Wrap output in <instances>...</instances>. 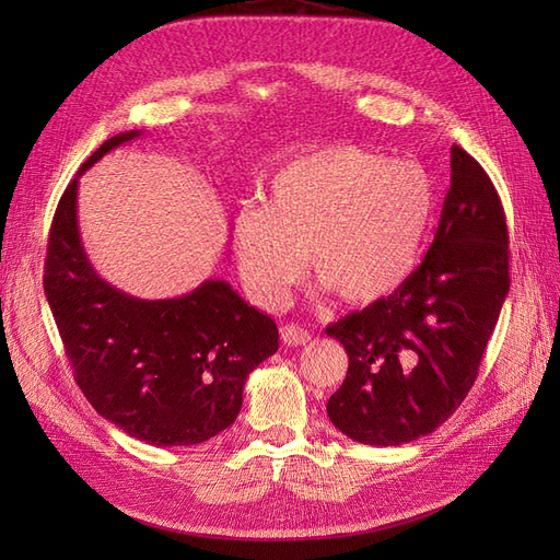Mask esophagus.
I'll return each instance as SVG.
<instances>
[{"label": "esophagus", "mask_w": 560, "mask_h": 560, "mask_svg": "<svg viewBox=\"0 0 560 560\" xmlns=\"http://www.w3.org/2000/svg\"><path fill=\"white\" fill-rule=\"evenodd\" d=\"M280 338L284 346H306L311 341V331L299 325H284L280 327Z\"/></svg>", "instance_id": "esophagus-1"}]
</instances>
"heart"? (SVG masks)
Listing matches in <instances>:
<instances>
[{
  "mask_svg": "<svg viewBox=\"0 0 560 560\" xmlns=\"http://www.w3.org/2000/svg\"><path fill=\"white\" fill-rule=\"evenodd\" d=\"M434 217V184L413 161L336 144L284 163L268 202L233 217V249L254 299L276 308L306 270L348 303H371L411 276Z\"/></svg>",
  "mask_w": 560,
  "mask_h": 560,
  "instance_id": "obj_1",
  "label": "heart"
}]
</instances>
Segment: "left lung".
I'll return each instance as SVG.
<instances>
[{
  "instance_id": "obj_1",
  "label": "left lung",
  "mask_w": 560,
  "mask_h": 560,
  "mask_svg": "<svg viewBox=\"0 0 560 560\" xmlns=\"http://www.w3.org/2000/svg\"><path fill=\"white\" fill-rule=\"evenodd\" d=\"M510 294V235L500 196L463 147L425 259L397 290L327 327L348 376L327 401L346 436L399 446L434 432L477 381Z\"/></svg>"
}]
</instances>
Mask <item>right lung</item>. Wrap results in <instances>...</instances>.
<instances>
[{"mask_svg": "<svg viewBox=\"0 0 560 560\" xmlns=\"http://www.w3.org/2000/svg\"><path fill=\"white\" fill-rule=\"evenodd\" d=\"M140 135H114L67 184L50 224L44 292L93 409L151 446H191L238 418L252 369L278 350V327L224 280L147 301L97 276L79 235V175Z\"/></svg>", "mask_w": 560, "mask_h": 560, "instance_id": "1", "label": "right lung"}]
</instances>
